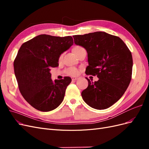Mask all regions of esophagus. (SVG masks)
<instances>
[{"mask_svg":"<svg viewBox=\"0 0 149 149\" xmlns=\"http://www.w3.org/2000/svg\"><path fill=\"white\" fill-rule=\"evenodd\" d=\"M71 79L73 81H75V80H77V79H79V77H75V76H74V77H72Z\"/></svg>","mask_w":149,"mask_h":149,"instance_id":"1","label":"esophagus"}]
</instances>
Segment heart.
I'll use <instances>...</instances> for the list:
<instances>
[{
	"label": "heart",
	"instance_id": "b5f03b06",
	"mask_svg": "<svg viewBox=\"0 0 149 149\" xmlns=\"http://www.w3.org/2000/svg\"><path fill=\"white\" fill-rule=\"evenodd\" d=\"M83 48H83L82 47H81V46H74L73 48V49H72V50H73V53L75 54L76 55H77V54ZM62 58H63V55H61L60 56V60H61ZM66 73L68 74L71 75V76H75V75L78 74V71L77 69L75 68L71 67V68H68L66 70Z\"/></svg>",
	"mask_w": 149,
	"mask_h": 149
}]
</instances>
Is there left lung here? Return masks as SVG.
Listing matches in <instances>:
<instances>
[{"label": "left lung", "mask_w": 149, "mask_h": 149, "mask_svg": "<svg viewBox=\"0 0 149 149\" xmlns=\"http://www.w3.org/2000/svg\"><path fill=\"white\" fill-rule=\"evenodd\" d=\"M74 43L88 53L87 75L97 76V81L88 78L82 91L84 101L94 109H105L123 96L132 78V54L119 37L104 31L73 36Z\"/></svg>", "instance_id": "1"}]
</instances>
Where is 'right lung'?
<instances>
[{
	"label": "right lung",
	"mask_w": 149,
	"mask_h": 149,
	"mask_svg": "<svg viewBox=\"0 0 149 149\" xmlns=\"http://www.w3.org/2000/svg\"><path fill=\"white\" fill-rule=\"evenodd\" d=\"M73 44L71 36L43 34L22 45L13 62L14 73L21 94L35 109L50 111L63 100L71 79L67 76L53 82L49 71L58 66L60 56Z\"/></svg>",
	"instance_id": "obj_1"
}]
</instances>
